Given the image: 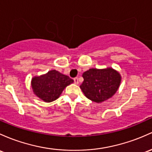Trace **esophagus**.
Masks as SVG:
<instances>
[{
    "label": "esophagus",
    "mask_w": 152,
    "mask_h": 152,
    "mask_svg": "<svg viewBox=\"0 0 152 152\" xmlns=\"http://www.w3.org/2000/svg\"><path fill=\"white\" fill-rule=\"evenodd\" d=\"M73 81H74L75 84H79V79H78L77 77L74 78V79H73Z\"/></svg>",
    "instance_id": "34e87169"
}]
</instances>
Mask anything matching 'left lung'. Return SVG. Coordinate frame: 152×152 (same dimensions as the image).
<instances>
[{
  "label": "left lung",
  "instance_id": "1",
  "mask_svg": "<svg viewBox=\"0 0 152 152\" xmlns=\"http://www.w3.org/2000/svg\"><path fill=\"white\" fill-rule=\"evenodd\" d=\"M84 81L80 86L90 100L100 103L112 97L120 86L121 76L112 68H91L82 75Z\"/></svg>",
  "mask_w": 152,
  "mask_h": 152
}]
</instances>
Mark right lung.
Masks as SVG:
<instances>
[{"label":"right lung","instance_id":"add662e5","mask_svg":"<svg viewBox=\"0 0 152 152\" xmlns=\"http://www.w3.org/2000/svg\"><path fill=\"white\" fill-rule=\"evenodd\" d=\"M73 80L56 70H52L31 79L34 94L45 102L57 99L66 86L72 84Z\"/></svg>","mask_w":152,"mask_h":152}]
</instances>
